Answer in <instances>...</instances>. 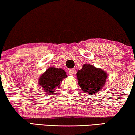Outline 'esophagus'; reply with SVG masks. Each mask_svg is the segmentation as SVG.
I'll list each match as a JSON object with an SVG mask.
<instances>
[{
    "label": "esophagus",
    "instance_id": "34e87169",
    "mask_svg": "<svg viewBox=\"0 0 135 135\" xmlns=\"http://www.w3.org/2000/svg\"><path fill=\"white\" fill-rule=\"evenodd\" d=\"M69 74L70 75H74V73H75V71H74V70H73V69H70V70H69Z\"/></svg>",
    "mask_w": 135,
    "mask_h": 135
}]
</instances>
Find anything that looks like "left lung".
<instances>
[{"instance_id":"1","label":"left lung","mask_w":135,"mask_h":135,"mask_svg":"<svg viewBox=\"0 0 135 135\" xmlns=\"http://www.w3.org/2000/svg\"><path fill=\"white\" fill-rule=\"evenodd\" d=\"M78 85L83 91L94 95L105 85L107 73L90 64H85L76 73Z\"/></svg>"}]
</instances>
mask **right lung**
<instances>
[{"label": "right lung", "instance_id": "1", "mask_svg": "<svg viewBox=\"0 0 135 135\" xmlns=\"http://www.w3.org/2000/svg\"><path fill=\"white\" fill-rule=\"evenodd\" d=\"M67 75L62 69L50 67L39 78L38 83L46 94L50 95L60 87V84Z\"/></svg>", "mask_w": 135, "mask_h": 135}]
</instances>
